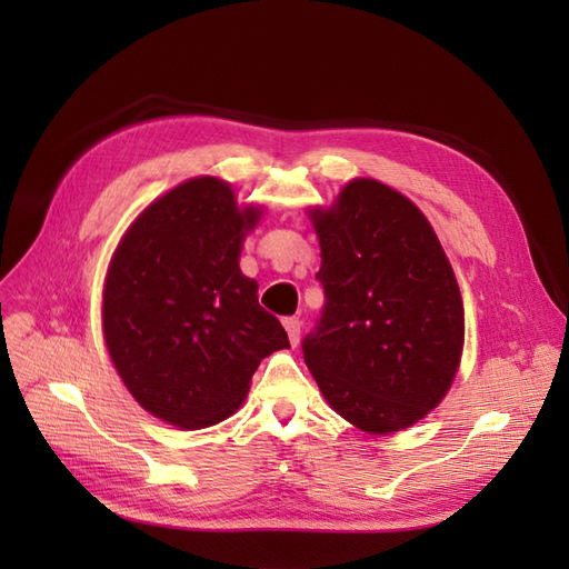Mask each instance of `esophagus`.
<instances>
[{
  "mask_svg": "<svg viewBox=\"0 0 569 569\" xmlns=\"http://www.w3.org/2000/svg\"><path fill=\"white\" fill-rule=\"evenodd\" d=\"M282 325H284V330H287V335H289L291 347H297L299 339H301V320H299L297 316H289V318L282 320Z\"/></svg>",
  "mask_w": 569,
  "mask_h": 569,
  "instance_id": "1",
  "label": "esophagus"
}]
</instances>
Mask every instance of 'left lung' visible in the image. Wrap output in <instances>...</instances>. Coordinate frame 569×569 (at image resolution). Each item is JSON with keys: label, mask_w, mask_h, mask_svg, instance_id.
Segmentation results:
<instances>
[{"label": "left lung", "mask_w": 569, "mask_h": 569, "mask_svg": "<svg viewBox=\"0 0 569 569\" xmlns=\"http://www.w3.org/2000/svg\"><path fill=\"white\" fill-rule=\"evenodd\" d=\"M322 316L301 341L339 416L370 435L410 427L449 391L462 353V299L439 239L412 201L377 180L313 211Z\"/></svg>", "instance_id": "8db88e82"}]
</instances>
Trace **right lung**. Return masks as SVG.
<instances>
[{"label":"right lung","instance_id":"1","mask_svg":"<svg viewBox=\"0 0 569 569\" xmlns=\"http://www.w3.org/2000/svg\"><path fill=\"white\" fill-rule=\"evenodd\" d=\"M256 220L230 184L194 178L153 201L118 244L101 320L120 380L151 416L184 429L226 420L261 360L289 349L239 270Z\"/></svg>","mask_w":569,"mask_h":569}]
</instances>
